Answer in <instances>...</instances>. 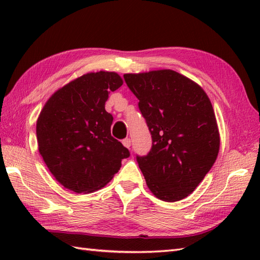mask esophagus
Returning a JSON list of instances; mask_svg holds the SVG:
<instances>
[{"label":"esophagus","instance_id":"esophagus-1","mask_svg":"<svg viewBox=\"0 0 260 260\" xmlns=\"http://www.w3.org/2000/svg\"><path fill=\"white\" fill-rule=\"evenodd\" d=\"M131 140L129 139H125V140H123V145L125 146V147H127V148H129L131 147Z\"/></svg>","mask_w":260,"mask_h":260}]
</instances>
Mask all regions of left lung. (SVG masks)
<instances>
[{
  "mask_svg": "<svg viewBox=\"0 0 260 260\" xmlns=\"http://www.w3.org/2000/svg\"><path fill=\"white\" fill-rule=\"evenodd\" d=\"M152 135L137 156L148 189L159 200L180 201L196 190L217 159L220 134L212 104L197 82L171 69L125 74Z\"/></svg>",
  "mask_w": 260,
  "mask_h": 260,
  "instance_id": "1",
  "label": "left lung"
}]
</instances>
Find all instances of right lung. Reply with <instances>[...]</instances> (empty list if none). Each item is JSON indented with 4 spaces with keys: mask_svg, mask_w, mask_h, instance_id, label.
Wrapping results in <instances>:
<instances>
[{
    "mask_svg": "<svg viewBox=\"0 0 260 260\" xmlns=\"http://www.w3.org/2000/svg\"><path fill=\"white\" fill-rule=\"evenodd\" d=\"M123 85L114 71L88 73L53 92L37 120L39 153L60 184L76 193L106 185L129 152L110 134L105 103Z\"/></svg>",
    "mask_w": 260,
    "mask_h": 260,
    "instance_id": "right-lung-1",
    "label": "right lung"
}]
</instances>
